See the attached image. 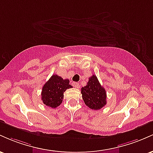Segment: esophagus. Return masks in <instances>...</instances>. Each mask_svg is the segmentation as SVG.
Masks as SVG:
<instances>
[{"label":"esophagus","instance_id":"obj_1","mask_svg":"<svg viewBox=\"0 0 153 153\" xmlns=\"http://www.w3.org/2000/svg\"><path fill=\"white\" fill-rule=\"evenodd\" d=\"M73 85L75 88H80V85H79V84L77 82H73Z\"/></svg>","mask_w":153,"mask_h":153}]
</instances>
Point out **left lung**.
<instances>
[{
  "instance_id": "obj_1",
  "label": "left lung",
  "mask_w": 153,
  "mask_h": 153,
  "mask_svg": "<svg viewBox=\"0 0 153 153\" xmlns=\"http://www.w3.org/2000/svg\"><path fill=\"white\" fill-rule=\"evenodd\" d=\"M81 94L85 104L91 109L99 110L106 104V90L95 75L91 76L87 85L82 88Z\"/></svg>"
}]
</instances>
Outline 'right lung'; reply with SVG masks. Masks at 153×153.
<instances>
[{"mask_svg": "<svg viewBox=\"0 0 153 153\" xmlns=\"http://www.w3.org/2000/svg\"><path fill=\"white\" fill-rule=\"evenodd\" d=\"M68 79H63L57 75H52L45 82L42 91V100L45 105L51 108H56L62 103L64 92L73 88Z\"/></svg>", "mask_w": 153, "mask_h": 153, "instance_id": "add662e5", "label": "right lung"}]
</instances>
